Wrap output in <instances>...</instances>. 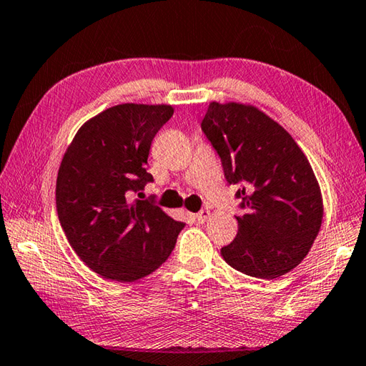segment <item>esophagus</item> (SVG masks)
Instances as JSON below:
<instances>
[{"instance_id":"esophagus-1","label":"esophagus","mask_w":366,"mask_h":366,"mask_svg":"<svg viewBox=\"0 0 366 366\" xmlns=\"http://www.w3.org/2000/svg\"><path fill=\"white\" fill-rule=\"evenodd\" d=\"M209 216H211V212L207 209H203V211H199L198 214H195V219H197V222H199V224H204V222L209 219Z\"/></svg>"}]
</instances>
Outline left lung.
I'll use <instances>...</instances> for the list:
<instances>
[{"label":"left lung","instance_id":"obj_1","mask_svg":"<svg viewBox=\"0 0 366 366\" xmlns=\"http://www.w3.org/2000/svg\"><path fill=\"white\" fill-rule=\"evenodd\" d=\"M202 128L244 211L238 234L220 249L232 268L276 279L303 262L317 238L324 202L310 162L287 130L247 103L211 102Z\"/></svg>","mask_w":366,"mask_h":366}]
</instances>
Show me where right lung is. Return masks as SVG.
Wrapping results in <instances>:
<instances>
[{
	"instance_id": "1",
	"label": "right lung",
	"mask_w": 366,
	"mask_h": 366,
	"mask_svg": "<svg viewBox=\"0 0 366 366\" xmlns=\"http://www.w3.org/2000/svg\"><path fill=\"white\" fill-rule=\"evenodd\" d=\"M171 104L122 103L79 128L56 176V212L66 239L104 279L133 282L162 267L184 222L150 202H130L152 176L147 157Z\"/></svg>"
}]
</instances>
